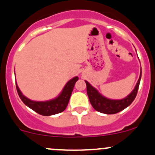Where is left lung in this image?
<instances>
[{
    "label": "left lung",
    "instance_id": "left-lung-1",
    "mask_svg": "<svg viewBox=\"0 0 155 155\" xmlns=\"http://www.w3.org/2000/svg\"><path fill=\"white\" fill-rule=\"evenodd\" d=\"M140 79L141 71L140 77H139L138 81H137L133 91L131 92V93H130L127 97L119 100L110 99V98H106V97L100 94L96 88L93 87L87 81H85L87 93L90 102H91L93 107L99 113L104 114L118 113L130 106L132 103V101L135 100V97L137 96V91H138Z\"/></svg>",
    "mask_w": 155,
    "mask_h": 155
}]
</instances>
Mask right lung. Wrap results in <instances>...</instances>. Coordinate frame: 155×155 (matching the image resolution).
Segmentation results:
<instances>
[{
    "mask_svg": "<svg viewBox=\"0 0 155 155\" xmlns=\"http://www.w3.org/2000/svg\"><path fill=\"white\" fill-rule=\"evenodd\" d=\"M78 79H79L78 76H75L73 79H71L64 85L62 91L57 98L46 101H35L26 98L25 96H23L22 92L20 91L17 82L16 88L20 99L27 107H28L40 115L49 116V115L62 113L65 110L68 106V104L70 98H71V93L74 90L75 83L78 81Z\"/></svg>",
    "mask_w": 155,
    "mask_h": 155,
    "instance_id": "right-lung-1",
    "label": "right lung"
}]
</instances>
